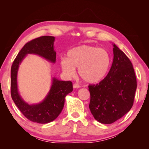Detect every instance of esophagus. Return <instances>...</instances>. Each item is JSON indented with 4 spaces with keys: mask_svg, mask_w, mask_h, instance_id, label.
Segmentation results:
<instances>
[{
    "mask_svg": "<svg viewBox=\"0 0 149 149\" xmlns=\"http://www.w3.org/2000/svg\"><path fill=\"white\" fill-rule=\"evenodd\" d=\"M79 85L77 84H74L73 85V87H74V89H78V88H79Z\"/></svg>",
    "mask_w": 149,
    "mask_h": 149,
    "instance_id": "obj_1",
    "label": "esophagus"
}]
</instances>
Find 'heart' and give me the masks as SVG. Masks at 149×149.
<instances>
[{"instance_id": "heart-1", "label": "heart", "mask_w": 149, "mask_h": 149, "mask_svg": "<svg viewBox=\"0 0 149 149\" xmlns=\"http://www.w3.org/2000/svg\"><path fill=\"white\" fill-rule=\"evenodd\" d=\"M110 64L111 57L107 50L85 45L70 49L67 58L60 60V66L67 76H74L75 68H78L80 77L88 84H95L104 79Z\"/></svg>"}]
</instances>
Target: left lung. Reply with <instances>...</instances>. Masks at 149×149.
Wrapping results in <instances>:
<instances>
[{
	"label": "left lung",
	"mask_w": 149,
	"mask_h": 149,
	"mask_svg": "<svg viewBox=\"0 0 149 149\" xmlns=\"http://www.w3.org/2000/svg\"><path fill=\"white\" fill-rule=\"evenodd\" d=\"M112 66L104 79L89 85V109L96 120L110 124L129 112L133 104L137 80L132 62L114 43Z\"/></svg>",
	"instance_id": "obj_1"
}]
</instances>
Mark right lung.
<instances>
[{
	"label": "right lung",
	"instance_id": "1",
	"mask_svg": "<svg viewBox=\"0 0 149 149\" xmlns=\"http://www.w3.org/2000/svg\"><path fill=\"white\" fill-rule=\"evenodd\" d=\"M55 37L42 36L24 45L17 54L11 68V96L15 104L27 119L39 123L51 122L58 116L64 108L65 98L73 91L72 81L52 78L51 87L41 102L31 104L21 97L17 86V73L19 65L27 54H36L54 64L56 52L54 49Z\"/></svg>",
	"mask_w": 149,
	"mask_h": 149
}]
</instances>
